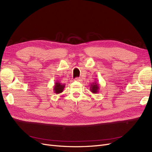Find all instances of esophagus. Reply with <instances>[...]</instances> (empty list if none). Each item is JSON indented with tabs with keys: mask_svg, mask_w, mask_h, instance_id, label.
Instances as JSON below:
<instances>
[{
	"mask_svg": "<svg viewBox=\"0 0 152 152\" xmlns=\"http://www.w3.org/2000/svg\"><path fill=\"white\" fill-rule=\"evenodd\" d=\"M75 81H81V79H80V78L79 77H76L75 79Z\"/></svg>",
	"mask_w": 152,
	"mask_h": 152,
	"instance_id": "obj_1",
	"label": "esophagus"
}]
</instances>
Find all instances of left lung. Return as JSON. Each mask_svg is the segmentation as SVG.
<instances>
[{"label":"left lung","mask_w":152,"mask_h":152,"mask_svg":"<svg viewBox=\"0 0 152 152\" xmlns=\"http://www.w3.org/2000/svg\"><path fill=\"white\" fill-rule=\"evenodd\" d=\"M91 92H92L93 94H97V93L99 92L100 90V86H99V83H97L96 81L94 82L91 84L90 85V88Z\"/></svg>","instance_id":"1"}]
</instances>
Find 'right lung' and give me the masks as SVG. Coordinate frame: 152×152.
<instances>
[{
    "mask_svg": "<svg viewBox=\"0 0 152 152\" xmlns=\"http://www.w3.org/2000/svg\"><path fill=\"white\" fill-rule=\"evenodd\" d=\"M64 87L65 84H62L59 81H57L55 83V85L53 86V91L56 94H60L63 91Z\"/></svg>",
    "mask_w": 152,
    "mask_h": 152,
    "instance_id": "add662e5",
    "label": "right lung"
}]
</instances>
